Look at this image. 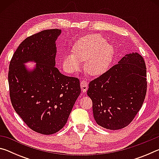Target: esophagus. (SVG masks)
Masks as SVG:
<instances>
[{
  "label": "esophagus",
  "mask_w": 159,
  "mask_h": 159,
  "mask_svg": "<svg viewBox=\"0 0 159 159\" xmlns=\"http://www.w3.org/2000/svg\"><path fill=\"white\" fill-rule=\"evenodd\" d=\"M80 88H81V90L83 93H85L88 90V83L85 80H82L80 81Z\"/></svg>",
  "instance_id": "34e87169"
}]
</instances>
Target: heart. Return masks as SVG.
Masks as SVG:
<instances>
[{
  "label": "heart",
  "instance_id": "b5f03b06",
  "mask_svg": "<svg viewBox=\"0 0 159 159\" xmlns=\"http://www.w3.org/2000/svg\"><path fill=\"white\" fill-rule=\"evenodd\" d=\"M73 53L63 58V66L66 71L75 72L85 61V69L93 76L100 75L109 68L114 56L115 49L100 34H91L79 40L74 45Z\"/></svg>",
  "mask_w": 159,
  "mask_h": 159
}]
</instances>
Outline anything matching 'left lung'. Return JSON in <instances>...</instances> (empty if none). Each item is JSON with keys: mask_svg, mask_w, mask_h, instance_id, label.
Wrapping results in <instances>:
<instances>
[{"mask_svg": "<svg viewBox=\"0 0 159 159\" xmlns=\"http://www.w3.org/2000/svg\"><path fill=\"white\" fill-rule=\"evenodd\" d=\"M147 68L138 52L126 54L118 63L89 83L88 95L99 125L118 130L132 122L146 96Z\"/></svg>", "mask_w": 159, "mask_h": 159, "instance_id": "obj_1", "label": "left lung"}]
</instances>
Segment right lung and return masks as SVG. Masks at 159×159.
<instances>
[{
  "label": "right lung",
  "mask_w": 159,
  "mask_h": 159,
  "mask_svg": "<svg viewBox=\"0 0 159 159\" xmlns=\"http://www.w3.org/2000/svg\"><path fill=\"white\" fill-rule=\"evenodd\" d=\"M60 29H47L26 38L13 54L8 72L12 105L28 127L52 134L66 123L80 93L79 79L61 74L56 68L55 41ZM28 61L37 63L29 70Z\"/></svg>",
  "instance_id": "add662e5"
}]
</instances>
